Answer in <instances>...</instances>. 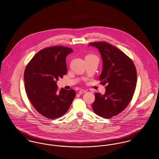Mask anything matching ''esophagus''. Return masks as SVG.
Returning a JSON list of instances; mask_svg holds the SVG:
<instances>
[{"label":"esophagus","mask_w":159,"mask_h":159,"mask_svg":"<svg viewBox=\"0 0 159 159\" xmlns=\"http://www.w3.org/2000/svg\"><path fill=\"white\" fill-rule=\"evenodd\" d=\"M87 91L86 90H80L79 91V93L80 94H83V93H86Z\"/></svg>","instance_id":"34e87169"}]
</instances>
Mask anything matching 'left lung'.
Wrapping results in <instances>:
<instances>
[{"label": "left lung", "instance_id": "obj_1", "mask_svg": "<svg viewBox=\"0 0 159 159\" xmlns=\"http://www.w3.org/2000/svg\"><path fill=\"white\" fill-rule=\"evenodd\" d=\"M97 48L102 61L100 75L106 85L105 94L95 93L93 112L104 118H111L122 112L130 102L137 84V71L132 61L122 51L106 42L89 43Z\"/></svg>", "mask_w": 159, "mask_h": 159}]
</instances>
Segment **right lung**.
<instances>
[{
    "mask_svg": "<svg viewBox=\"0 0 159 159\" xmlns=\"http://www.w3.org/2000/svg\"><path fill=\"white\" fill-rule=\"evenodd\" d=\"M72 49L62 46L45 48L37 53L24 72L25 89L35 109L49 119L67 112L75 97L73 89L58 91L57 81L67 73L66 58Z\"/></svg>",
    "mask_w": 159,
    "mask_h": 159,
    "instance_id": "right-lung-1",
    "label": "right lung"
}]
</instances>
